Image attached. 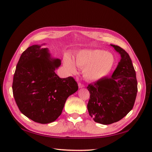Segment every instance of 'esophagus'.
<instances>
[{"instance_id":"34e87169","label":"esophagus","mask_w":152,"mask_h":152,"mask_svg":"<svg viewBox=\"0 0 152 152\" xmlns=\"http://www.w3.org/2000/svg\"><path fill=\"white\" fill-rule=\"evenodd\" d=\"M84 85L83 84H82V83H78V87H79V88H82V87H84Z\"/></svg>"}]
</instances>
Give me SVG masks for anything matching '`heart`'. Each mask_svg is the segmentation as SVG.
<instances>
[{"instance_id":"heart-1","label":"heart","mask_w":152,"mask_h":152,"mask_svg":"<svg viewBox=\"0 0 152 152\" xmlns=\"http://www.w3.org/2000/svg\"><path fill=\"white\" fill-rule=\"evenodd\" d=\"M75 62L77 66L83 68L85 78L89 81H96L108 75L113 66L115 59L111 53L99 49H92L80 52L76 56ZM64 63L70 73L76 72L75 63L69 56L65 57Z\"/></svg>"}]
</instances>
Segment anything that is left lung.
<instances>
[{
	"mask_svg": "<svg viewBox=\"0 0 152 152\" xmlns=\"http://www.w3.org/2000/svg\"><path fill=\"white\" fill-rule=\"evenodd\" d=\"M111 45L121 56L117 67L111 77H103L87 87L89 114L94 122L105 125L124 118L133 109L137 93L136 73L129 54L118 46Z\"/></svg>",
	"mask_w": 152,
	"mask_h": 152,
	"instance_id": "left-lung-1",
	"label": "left lung"
}]
</instances>
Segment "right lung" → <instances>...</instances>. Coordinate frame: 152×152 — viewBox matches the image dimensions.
Wrapping results in <instances>:
<instances>
[{
  "label": "right lung",
  "mask_w": 152,
  "mask_h": 152,
  "mask_svg": "<svg viewBox=\"0 0 152 152\" xmlns=\"http://www.w3.org/2000/svg\"><path fill=\"white\" fill-rule=\"evenodd\" d=\"M59 59H51L47 48L32 45L21 54L12 84L13 94L20 111L33 121H55L67 98L78 89L72 76L60 78L54 70Z\"/></svg>",
  "instance_id": "add662e5"
}]
</instances>
